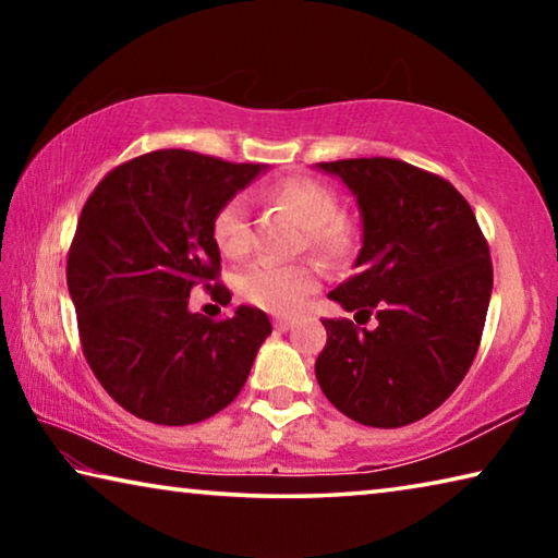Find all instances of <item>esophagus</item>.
<instances>
[{
  "instance_id": "34e87169",
  "label": "esophagus",
  "mask_w": 558,
  "mask_h": 558,
  "mask_svg": "<svg viewBox=\"0 0 558 558\" xmlns=\"http://www.w3.org/2000/svg\"><path fill=\"white\" fill-rule=\"evenodd\" d=\"M272 327H276L278 332H288V329L292 327V323H290V319H286V317H276V319H272Z\"/></svg>"
}]
</instances>
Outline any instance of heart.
Listing matches in <instances>:
<instances>
[{"mask_svg": "<svg viewBox=\"0 0 558 558\" xmlns=\"http://www.w3.org/2000/svg\"><path fill=\"white\" fill-rule=\"evenodd\" d=\"M272 196L298 216L307 229V245L317 256L335 260L349 248L347 226L337 219L339 199L332 189L315 179L295 177L272 186ZM211 239L226 258H243L251 251L248 196L233 194L214 214ZM319 286L315 263H272L258 260L235 278L239 295L272 315H292L305 305Z\"/></svg>", "mask_w": 558, "mask_h": 558, "instance_id": "b5f03b06", "label": "heart"}]
</instances>
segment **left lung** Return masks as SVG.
I'll return each instance as SVG.
<instances>
[{
	"label": "left lung",
	"mask_w": 558,
	"mask_h": 558,
	"mask_svg": "<svg viewBox=\"0 0 558 558\" xmlns=\"http://www.w3.org/2000/svg\"><path fill=\"white\" fill-rule=\"evenodd\" d=\"M317 169L342 179L362 214L354 276L329 292L376 327L323 319L315 362L335 409L374 428H401L436 411L465 379L483 337L493 260L462 194L401 159H337Z\"/></svg>",
	"instance_id": "left-lung-1"
}]
</instances>
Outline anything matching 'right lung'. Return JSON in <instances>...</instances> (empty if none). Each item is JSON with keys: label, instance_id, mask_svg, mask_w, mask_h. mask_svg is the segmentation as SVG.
<instances>
[{"label": "right lung", "instance_id": "add662e5", "mask_svg": "<svg viewBox=\"0 0 558 558\" xmlns=\"http://www.w3.org/2000/svg\"><path fill=\"white\" fill-rule=\"evenodd\" d=\"M266 165H233L189 149H157L112 169L83 206L65 280L83 354L122 409L159 426H189L226 409L272 332L263 310L226 319L189 310L196 286L221 305L219 206Z\"/></svg>", "mask_w": 558, "mask_h": 558}]
</instances>
